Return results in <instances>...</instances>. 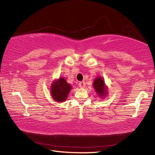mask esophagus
<instances>
[{"label": "esophagus", "mask_w": 155, "mask_h": 155, "mask_svg": "<svg viewBox=\"0 0 155 155\" xmlns=\"http://www.w3.org/2000/svg\"><path fill=\"white\" fill-rule=\"evenodd\" d=\"M78 85H79V87L81 88H84L85 87V81H81V82L78 83Z\"/></svg>", "instance_id": "obj_1"}]
</instances>
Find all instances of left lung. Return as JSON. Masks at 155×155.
<instances>
[{"instance_id":"8db88e82","label":"left lung","mask_w":155,"mask_h":155,"mask_svg":"<svg viewBox=\"0 0 155 155\" xmlns=\"http://www.w3.org/2000/svg\"><path fill=\"white\" fill-rule=\"evenodd\" d=\"M94 87L95 88L97 94L100 96H104L107 93V90L104 86V82L103 78L98 77L96 78L94 82Z\"/></svg>"}]
</instances>
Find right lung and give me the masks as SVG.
Returning <instances> with one entry per match:
<instances>
[{"label":"right lung","instance_id":"obj_1","mask_svg":"<svg viewBox=\"0 0 155 155\" xmlns=\"http://www.w3.org/2000/svg\"><path fill=\"white\" fill-rule=\"evenodd\" d=\"M51 94L54 101L63 102L66 100L68 94L71 90V85H69L64 78H59L51 87Z\"/></svg>","mask_w":155,"mask_h":155}]
</instances>
